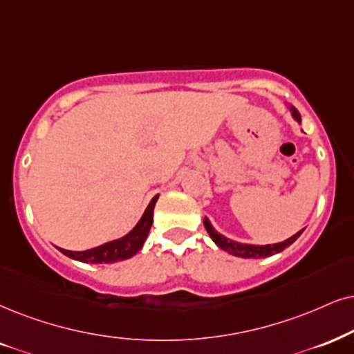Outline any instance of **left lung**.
Here are the masks:
<instances>
[{
  "label": "left lung",
  "instance_id": "obj_1",
  "mask_svg": "<svg viewBox=\"0 0 354 354\" xmlns=\"http://www.w3.org/2000/svg\"><path fill=\"white\" fill-rule=\"evenodd\" d=\"M292 115H294V119L301 122V115H299L297 109H294V107H292ZM204 227H205V230H207V234L210 235V239L214 240V243H216L218 248L225 250V252H229L230 254H235V257H240V258H266V257H271V254H274V253L283 252L286 247L292 245L294 241L299 239V235L304 232V230L297 232L296 235H292L290 239L284 240L283 243L247 245V243H239V241H234L230 239H225L223 235L217 234V230L210 225V222L207 221V218H204Z\"/></svg>",
  "mask_w": 354,
  "mask_h": 354
}]
</instances>
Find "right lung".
Returning a JSON list of instances; mask_svg holds the SVG:
<instances>
[{"instance_id":"obj_1","label":"right lung","mask_w":354,"mask_h":354,"mask_svg":"<svg viewBox=\"0 0 354 354\" xmlns=\"http://www.w3.org/2000/svg\"><path fill=\"white\" fill-rule=\"evenodd\" d=\"M156 199H158V196H155L150 201L149 207L145 209L144 216L138 221L136 229L131 234L122 236V239L109 241V243L101 245V247L86 250V252H70V250L64 248L58 250L66 254V257L78 259V261L83 263H115L120 261V259L133 257L138 250L144 247V241L147 240V235H149L151 223H153V207L156 204Z\"/></svg>"}]
</instances>
